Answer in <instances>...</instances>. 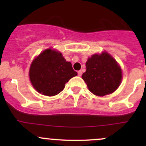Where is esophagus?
<instances>
[{
	"label": "esophagus",
	"mask_w": 146,
	"mask_h": 146,
	"mask_svg": "<svg viewBox=\"0 0 146 146\" xmlns=\"http://www.w3.org/2000/svg\"><path fill=\"white\" fill-rule=\"evenodd\" d=\"M78 76H82V71L81 70H79L78 72Z\"/></svg>",
	"instance_id": "obj_1"
}]
</instances>
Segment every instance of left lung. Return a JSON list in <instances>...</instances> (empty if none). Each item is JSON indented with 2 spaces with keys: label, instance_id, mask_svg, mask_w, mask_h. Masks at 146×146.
<instances>
[{
  "label": "left lung",
  "instance_id": "8db88e82",
  "mask_svg": "<svg viewBox=\"0 0 146 146\" xmlns=\"http://www.w3.org/2000/svg\"><path fill=\"white\" fill-rule=\"evenodd\" d=\"M82 78L88 89L97 96L114 92L120 85L122 71L116 60L107 52L94 54L86 62Z\"/></svg>",
  "mask_w": 146,
  "mask_h": 146
}]
</instances>
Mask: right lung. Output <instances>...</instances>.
<instances>
[{
	"instance_id": "obj_1",
	"label": "right lung",
	"mask_w": 146,
	"mask_h": 146,
	"mask_svg": "<svg viewBox=\"0 0 146 146\" xmlns=\"http://www.w3.org/2000/svg\"><path fill=\"white\" fill-rule=\"evenodd\" d=\"M78 75L71 63L66 61L62 54L48 48L32 61L29 68V80L40 94L54 96L64 90L66 83Z\"/></svg>"
}]
</instances>
